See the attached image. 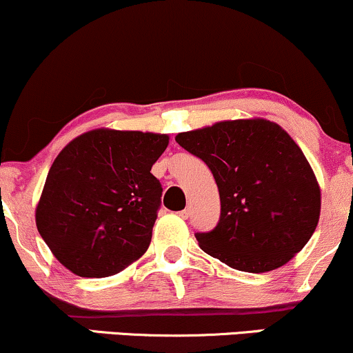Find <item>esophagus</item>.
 Masks as SVG:
<instances>
[{
    "mask_svg": "<svg viewBox=\"0 0 353 353\" xmlns=\"http://www.w3.org/2000/svg\"><path fill=\"white\" fill-rule=\"evenodd\" d=\"M177 214H179L181 218H183V219H188L189 216H191V209H189V208H185V209H183V211H179V212H177Z\"/></svg>",
    "mask_w": 353,
    "mask_h": 353,
    "instance_id": "esophagus-1",
    "label": "esophagus"
}]
</instances>
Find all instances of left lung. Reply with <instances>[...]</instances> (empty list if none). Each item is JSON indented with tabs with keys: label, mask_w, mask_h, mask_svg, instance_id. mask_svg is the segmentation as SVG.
<instances>
[{
	"label": "left lung",
	"mask_w": 353,
	"mask_h": 353,
	"mask_svg": "<svg viewBox=\"0 0 353 353\" xmlns=\"http://www.w3.org/2000/svg\"><path fill=\"white\" fill-rule=\"evenodd\" d=\"M176 142L211 169L221 216L196 233L201 250L231 268L265 273L288 263L312 238L320 188L301 149L278 123L226 120L177 134Z\"/></svg>",
	"instance_id": "1"
}]
</instances>
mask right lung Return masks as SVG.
<instances>
[{"mask_svg":"<svg viewBox=\"0 0 353 353\" xmlns=\"http://www.w3.org/2000/svg\"><path fill=\"white\" fill-rule=\"evenodd\" d=\"M168 135L99 129L73 139L48 170L37 228L65 268L119 273L145 253L162 185L150 174Z\"/></svg>","mask_w":353,"mask_h":353,"instance_id":"add662e5","label":"right lung"}]
</instances>
